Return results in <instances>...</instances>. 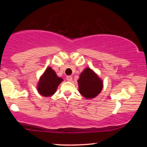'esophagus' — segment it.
I'll list each match as a JSON object with an SVG mask.
<instances>
[{
    "mask_svg": "<svg viewBox=\"0 0 147 147\" xmlns=\"http://www.w3.org/2000/svg\"><path fill=\"white\" fill-rule=\"evenodd\" d=\"M66 79L68 81V82H71V81L72 80V76H70V75L67 76Z\"/></svg>",
    "mask_w": 147,
    "mask_h": 147,
    "instance_id": "1",
    "label": "esophagus"
}]
</instances>
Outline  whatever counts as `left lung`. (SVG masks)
Instances as JSON below:
<instances>
[{"instance_id": "left-lung-1", "label": "left lung", "mask_w": 147, "mask_h": 147, "mask_svg": "<svg viewBox=\"0 0 147 147\" xmlns=\"http://www.w3.org/2000/svg\"><path fill=\"white\" fill-rule=\"evenodd\" d=\"M77 82L79 92L86 99H92L97 97L103 88L102 80L89 68L84 69Z\"/></svg>"}]
</instances>
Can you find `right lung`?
I'll return each instance as SVG.
<instances>
[{"instance_id": "add662e5", "label": "right lung", "mask_w": 147, "mask_h": 147, "mask_svg": "<svg viewBox=\"0 0 147 147\" xmlns=\"http://www.w3.org/2000/svg\"><path fill=\"white\" fill-rule=\"evenodd\" d=\"M62 82L63 79L59 77L51 67H48L40 77L37 90L43 97H50L55 93L57 87Z\"/></svg>"}]
</instances>
